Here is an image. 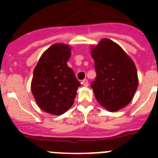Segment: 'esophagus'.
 <instances>
[{
  "label": "esophagus",
  "instance_id": "34e87169",
  "mask_svg": "<svg viewBox=\"0 0 158 158\" xmlns=\"http://www.w3.org/2000/svg\"><path fill=\"white\" fill-rule=\"evenodd\" d=\"M82 84H83V85H84V86H88V85H89L88 79H84V80L82 81Z\"/></svg>",
  "mask_w": 158,
  "mask_h": 158
}]
</instances>
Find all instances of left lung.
<instances>
[{
  "mask_svg": "<svg viewBox=\"0 0 158 158\" xmlns=\"http://www.w3.org/2000/svg\"><path fill=\"white\" fill-rule=\"evenodd\" d=\"M96 77L91 82L97 102L111 112L127 106L138 87L137 70L132 59L111 40L93 47Z\"/></svg>",
  "mask_w": 158,
  "mask_h": 158,
  "instance_id": "8db88e82",
  "label": "left lung"
}]
</instances>
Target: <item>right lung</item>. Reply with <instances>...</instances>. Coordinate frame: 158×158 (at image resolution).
Masks as SVG:
<instances>
[{"label": "right lung", "instance_id": "right-lung-1", "mask_svg": "<svg viewBox=\"0 0 158 158\" xmlns=\"http://www.w3.org/2000/svg\"><path fill=\"white\" fill-rule=\"evenodd\" d=\"M71 50L65 44H55L45 51L35 68L31 90L40 109L61 115L71 107L80 83L67 65Z\"/></svg>", "mask_w": 158, "mask_h": 158}]
</instances>
